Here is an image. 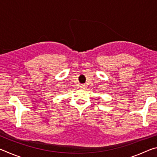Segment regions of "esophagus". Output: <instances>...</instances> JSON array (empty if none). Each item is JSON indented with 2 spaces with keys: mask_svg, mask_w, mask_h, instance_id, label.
<instances>
[{
  "mask_svg": "<svg viewBox=\"0 0 157 157\" xmlns=\"http://www.w3.org/2000/svg\"><path fill=\"white\" fill-rule=\"evenodd\" d=\"M79 88L81 89H84L85 88V85L84 84H80V86H79Z\"/></svg>",
  "mask_w": 157,
  "mask_h": 157,
  "instance_id": "obj_1",
  "label": "esophagus"
}]
</instances>
